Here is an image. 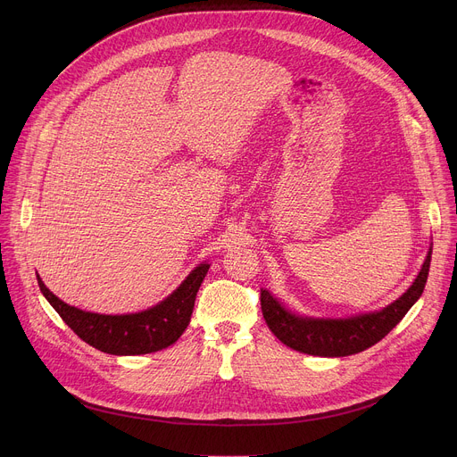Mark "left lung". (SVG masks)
Listing matches in <instances>:
<instances>
[{
  "instance_id": "left-lung-1",
  "label": "left lung",
  "mask_w": 457,
  "mask_h": 457,
  "mask_svg": "<svg viewBox=\"0 0 457 457\" xmlns=\"http://www.w3.org/2000/svg\"><path fill=\"white\" fill-rule=\"evenodd\" d=\"M430 254L432 247L428 249L423 268L412 286L396 302L381 311L351 318H309L291 312L270 291L260 289L264 320L271 333L295 351L328 358L361 353L393 331L407 311L418 302L427 284Z\"/></svg>"
}]
</instances>
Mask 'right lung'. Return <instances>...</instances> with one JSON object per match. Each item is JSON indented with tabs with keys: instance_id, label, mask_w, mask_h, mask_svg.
<instances>
[{
	"instance_id": "right-lung-1",
	"label": "right lung",
	"mask_w": 457,
	"mask_h": 457,
	"mask_svg": "<svg viewBox=\"0 0 457 457\" xmlns=\"http://www.w3.org/2000/svg\"><path fill=\"white\" fill-rule=\"evenodd\" d=\"M208 270L210 264L206 262L197 266L161 303L132 314L88 312L59 300L43 284L39 275L37 284L43 296L83 342L108 354L136 356L166 349L180 338Z\"/></svg>"
}]
</instances>
